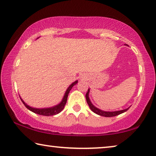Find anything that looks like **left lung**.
<instances>
[{
  "label": "left lung",
  "mask_w": 156,
  "mask_h": 156,
  "mask_svg": "<svg viewBox=\"0 0 156 156\" xmlns=\"http://www.w3.org/2000/svg\"><path fill=\"white\" fill-rule=\"evenodd\" d=\"M89 89H88L87 92L86 94V100H87V104L89 105V108L91 109V111L93 112H94L95 113H96V114L99 115H101V116H104V117H113V116H115V115H120L121 113H122L124 112H125L127 111L129 108H127V109H123V110H120V111H117V112H105V111H102L99 109H98L96 107H94L93 105L90 101V100H89Z\"/></svg>",
  "instance_id": "left-lung-1"
}]
</instances>
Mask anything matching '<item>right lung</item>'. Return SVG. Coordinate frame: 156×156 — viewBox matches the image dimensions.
<instances>
[{
	"label": "right lung",
	"mask_w": 156,
	"mask_h": 156,
	"mask_svg": "<svg viewBox=\"0 0 156 156\" xmlns=\"http://www.w3.org/2000/svg\"><path fill=\"white\" fill-rule=\"evenodd\" d=\"M77 83H78V80H76L74 82V83H73L72 84H71L69 87L67 89V91H66V92H65V96H64V97H63L62 100L60 102V103L58 105H56V106L53 107L44 108V109H36V108H33V107H30L29 105H27L22 99H21V98H20V100H21V101L23 102V103L24 104L25 106L27 107L29 110H30L31 112H32L34 113H37V114L42 115H46V116L56 115V114H58V113H59L65 108L66 102H67V100L68 94H69V93L70 90L72 89L73 85H75V84H77Z\"/></svg>",
	"instance_id": "1"
}]
</instances>
